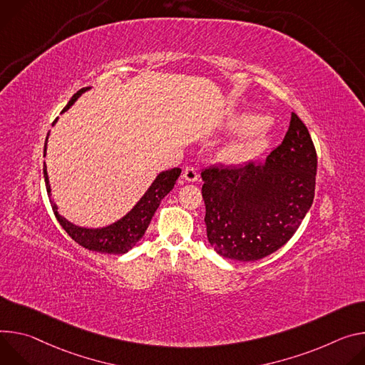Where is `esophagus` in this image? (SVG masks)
Masks as SVG:
<instances>
[{"instance_id": "1", "label": "esophagus", "mask_w": 365, "mask_h": 365, "mask_svg": "<svg viewBox=\"0 0 365 365\" xmlns=\"http://www.w3.org/2000/svg\"><path fill=\"white\" fill-rule=\"evenodd\" d=\"M182 178H184L185 181H188V182H195V181L198 180V173H197V170H195V168H192V167H187V168L184 170Z\"/></svg>"}]
</instances>
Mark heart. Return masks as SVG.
I'll use <instances>...</instances> for the list:
<instances>
[{"label":"heart","instance_id":"b5f03b06","mask_svg":"<svg viewBox=\"0 0 365 365\" xmlns=\"http://www.w3.org/2000/svg\"><path fill=\"white\" fill-rule=\"evenodd\" d=\"M229 129L235 133H248L245 138L226 145L219 158L226 165L242 167L257 159L271 143L268 118L257 113H244L235 117Z\"/></svg>","mask_w":365,"mask_h":365}]
</instances>
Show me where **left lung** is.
<instances>
[{
  "mask_svg": "<svg viewBox=\"0 0 365 365\" xmlns=\"http://www.w3.org/2000/svg\"><path fill=\"white\" fill-rule=\"evenodd\" d=\"M317 156L307 128L292 113L284 140L264 164L201 173L207 239L235 261H257L286 245L314 198Z\"/></svg>",
  "mask_w": 365,
  "mask_h": 365,
  "instance_id": "obj_1",
  "label": "left lung"
}]
</instances>
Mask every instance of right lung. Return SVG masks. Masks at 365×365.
<instances>
[{
	"label": "right lung",
	"mask_w": 365,
	"mask_h": 365,
	"mask_svg": "<svg viewBox=\"0 0 365 365\" xmlns=\"http://www.w3.org/2000/svg\"><path fill=\"white\" fill-rule=\"evenodd\" d=\"M91 90V87L87 88H81L73 97L69 100V103L65 106L62 113L68 111L71 106L83 96ZM58 118L53 121L52 126ZM49 138V133H48ZM48 138L45 142V156H46V149H48ZM181 175L180 168H173L168 171H162L156 175L153 182L149 185V188L145 191V194L139 198L138 203L118 220L103 226V227H83L78 226L68 219H65L59 210L58 206L55 205V201L51 200V205L53 209V213L61 223V226L65 229V232L76 242L78 245L84 247L86 250H90L93 252H101V254H126L129 252L138 242L143 237L156 209L159 207V203L175 185V181ZM43 177L46 182V190L48 194L51 195V182H49V175H48V168L46 164L43 165Z\"/></svg>",
	"instance_id": "right-lung-1"
}]
</instances>
